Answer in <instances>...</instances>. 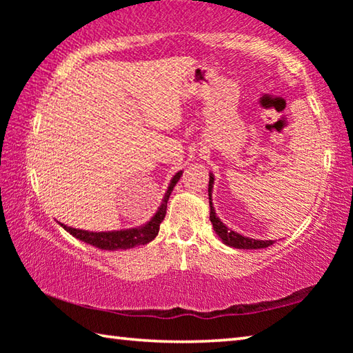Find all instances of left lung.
<instances>
[{"instance_id": "left-lung-1", "label": "left lung", "mask_w": 353, "mask_h": 353, "mask_svg": "<svg viewBox=\"0 0 353 353\" xmlns=\"http://www.w3.org/2000/svg\"><path fill=\"white\" fill-rule=\"evenodd\" d=\"M213 182H214V177L213 174H210V181H208V196H210V221L213 224V229L216 232V235L223 240L224 244L230 248H236V249H263V248H268L271 246L274 243L272 240H254V238H249V236H243L240 234H236V232L230 230L229 227H227L223 221H221L216 213H214V208L212 204V188H213Z\"/></svg>"}]
</instances>
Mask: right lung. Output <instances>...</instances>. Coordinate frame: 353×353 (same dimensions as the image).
Wrapping results in <instances>:
<instances>
[{
	"label": "right lung",
	"instance_id": "add662e5",
	"mask_svg": "<svg viewBox=\"0 0 353 353\" xmlns=\"http://www.w3.org/2000/svg\"><path fill=\"white\" fill-rule=\"evenodd\" d=\"M181 176H182V171H179L176 172V176L171 179L170 187L163 196L162 205L159 207L157 213H155L154 216L141 227H135V229H126V230H113V232H88V230L73 229V227H68L61 223L59 224H61L65 230L70 232V235L77 238V240H81L87 244H92V246L104 249V250L132 249L135 246H141V244H148L159 234L160 223H162L166 214V204H168L171 191L176 187V183L179 182Z\"/></svg>",
	"mask_w": 353,
	"mask_h": 353
}]
</instances>
